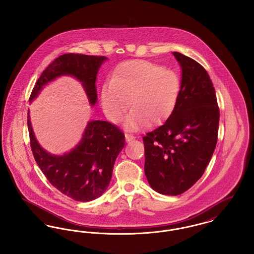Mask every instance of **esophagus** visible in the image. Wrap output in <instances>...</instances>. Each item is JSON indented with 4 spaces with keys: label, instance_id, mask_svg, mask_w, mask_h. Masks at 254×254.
<instances>
[{
    "label": "esophagus",
    "instance_id": "34e87169",
    "mask_svg": "<svg viewBox=\"0 0 254 254\" xmlns=\"http://www.w3.org/2000/svg\"><path fill=\"white\" fill-rule=\"evenodd\" d=\"M125 136H126V139H127V142L132 141V140L135 138L134 135L131 134V133H126Z\"/></svg>",
    "mask_w": 254,
    "mask_h": 254
}]
</instances>
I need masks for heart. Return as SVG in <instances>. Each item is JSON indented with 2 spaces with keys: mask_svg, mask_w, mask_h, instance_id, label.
Here are the masks:
<instances>
[{
  "mask_svg": "<svg viewBox=\"0 0 254 254\" xmlns=\"http://www.w3.org/2000/svg\"><path fill=\"white\" fill-rule=\"evenodd\" d=\"M179 94L178 73L146 60H131L119 65L104 83L102 105L107 118L118 123L131 104L127 126L137 128L147 122L157 125L169 118Z\"/></svg>",
  "mask_w": 254,
  "mask_h": 254,
  "instance_id": "heart-1",
  "label": "heart"
}]
</instances>
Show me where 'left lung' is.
<instances>
[{"instance_id": "8db88e82", "label": "left lung", "mask_w": 254, "mask_h": 254, "mask_svg": "<svg viewBox=\"0 0 254 254\" xmlns=\"http://www.w3.org/2000/svg\"><path fill=\"white\" fill-rule=\"evenodd\" d=\"M182 70L179 102L162 126L143 137L145 175L150 187L177 195L201 178L216 148L220 109L206 70L174 52Z\"/></svg>"}]
</instances>
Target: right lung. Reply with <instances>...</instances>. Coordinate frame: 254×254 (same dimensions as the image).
Returning a JSON list of instances; mask_svg holds the SVG:
<instances>
[{"label": "right lung", "mask_w": 254, "mask_h": 254, "mask_svg": "<svg viewBox=\"0 0 254 254\" xmlns=\"http://www.w3.org/2000/svg\"><path fill=\"white\" fill-rule=\"evenodd\" d=\"M103 56L65 54L54 60L37 79L30 101L48 82L62 75H74L87 94L90 104L97 101L96 77ZM28 128L33 157L49 182L62 194L77 200L90 201L104 194L112 177L115 160L125 146V134L115 125L91 121L81 141L67 154L58 156L46 152L37 143L28 113Z\"/></svg>", "instance_id": "right-lung-1"}]
</instances>
